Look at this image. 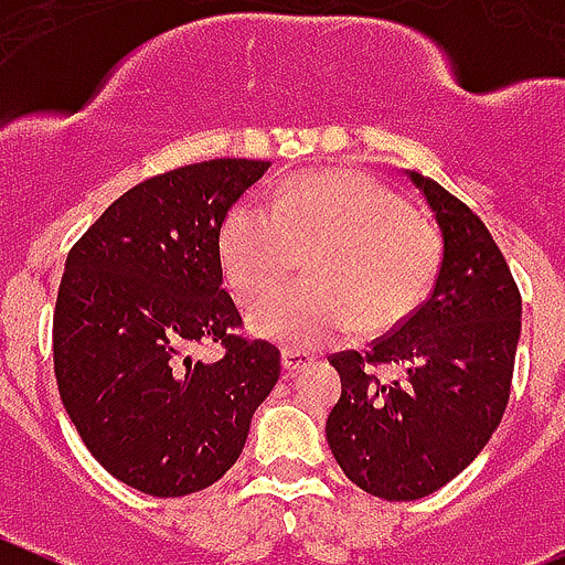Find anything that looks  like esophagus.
<instances>
[{"label":"esophagus","mask_w":565,"mask_h":565,"mask_svg":"<svg viewBox=\"0 0 565 565\" xmlns=\"http://www.w3.org/2000/svg\"><path fill=\"white\" fill-rule=\"evenodd\" d=\"M315 358H309L307 352H298V349H284L281 354V365L287 374H298L301 369H307Z\"/></svg>","instance_id":"34e87169"}]
</instances>
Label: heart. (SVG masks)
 <instances>
[{"label":"heart","mask_w":565,"mask_h":565,"mask_svg":"<svg viewBox=\"0 0 565 565\" xmlns=\"http://www.w3.org/2000/svg\"><path fill=\"white\" fill-rule=\"evenodd\" d=\"M238 301L256 303L310 253L308 281L258 303L250 327L289 349L383 332L408 318L441 264L434 222L388 185L360 171H307L276 188L273 202L242 200L220 236Z\"/></svg>","instance_id":"1"}]
</instances>
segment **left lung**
Wrapping results in <instances>:
<instances>
[{
	"instance_id": "8db88e82",
	"label": "left lung",
	"mask_w": 565,
	"mask_h": 565,
	"mask_svg": "<svg viewBox=\"0 0 565 565\" xmlns=\"http://www.w3.org/2000/svg\"><path fill=\"white\" fill-rule=\"evenodd\" d=\"M441 231L434 292L369 352H338L340 399L327 439L349 481L385 501H416L456 479L510 403L521 292L484 222L450 191L408 171ZM380 364L404 377L380 381Z\"/></svg>"
}]
</instances>
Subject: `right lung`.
<instances>
[{
	"label": "right lung",
	"instance_id": "obj_1",
	"mask_svg": "<svg viewBox=\"0 0 565 565\" xmlns=\"http://www.w3.org/2000/svg\"><path fill=\"white\" fill-rule=\"evenodd\" d=\"M267 160L194 162L129 188L70 250L53 312L61 403L89 454L157 498L205 490L236 465L281 352L236 334L220 233ZM220 342L223 358L186 354Z\"/></svg>",
	"mask_w": 565,
	"mask_h": 565
}]
</instances>
